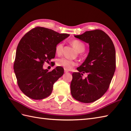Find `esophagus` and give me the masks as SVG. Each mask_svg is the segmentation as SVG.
<instances>
[{
	"mask_svg": "<svg viewBox=\"0 0 131 131\" xmlns=\"http://www.w3.org/2000/svg\"><path fill=\"white\" fill-rule=\"evenodd\" d=\"M64 71H65V72H69V70H68L67 69H64Z\"/></svg>",
	"mask_w": 131,
	"mask_h": 131,
	"instance_id": "obj_1",
	"label": "esophagus"
}]
</instances>
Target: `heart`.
Listing matches in <instances>:
<instances>
[{"instance_id": "obj_1", "label": "heart", "mask_w": 131, "mask_h": 131, "mask_svg": "<svg viewBox=\"0 0 131 131\" xmlns=\"http://www.w3.org/2000/svg\"><path fill=\"white\" fill-rule=\"evenodd\" d=\"M71 44L78 52H82L85 50V45L81 41L78 39H74L71 41ZM63 47V43H59L55 47V52L56 54H61L62 52ZM77 62L75 61L69 60L66 58H61L57 60V65L59 66H62L67 70H70L73 66L77 65Z\"/></svg>"}]
</instances>
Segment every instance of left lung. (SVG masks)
<instances>
[{
	"instance_id": "obj_1",
	"label": "left lung",
	"mask_w": 131,
	"mask_h": 131,
	"mask_svg": "<svg viewBox=\"0 0 131 131\" xmlns=\"http://www.w3.org/2000/svg\"><path fill=\"white\" fill-rule=\"evenodd\" d=\"M89 45V52L84 62L72 73L70 84L73 98L80 102L92 103L108 89L115 70V50L108 35L102 30L86 31L74 36ZM87 73L88 77L82 76Z\"/></svg>"
}]
</instances>
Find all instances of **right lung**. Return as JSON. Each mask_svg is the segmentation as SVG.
<instances>
[{
    "label": "right lung",
    "mask_w": 131,
    "mask_h": 131,
    "mask_svg": "<svg viewBox=\"0 0 131 131\" xmlns=\"http://www.w3.org/2000/svg\"><path fill=\"white\" fill-rule=\"evenodd\" d=\"M70 35L37 27L27 32L17 48L14 71L21 91L29 98L43 99L49 96L54 83L63 74L57 66L51 71L43 69L55 56V47Z\"/></svg>",
    "instance_id": "add662e5"
}]
</instances>
